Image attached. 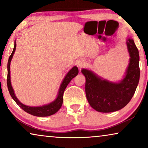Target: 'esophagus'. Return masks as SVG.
Returning <instances> with one entry per match:
<instances>
[{
    "label": "esophagus",
    "instance_id": "1",
    "mask_svg": "<svg viewBox=\"0 0 148 148\" xmlns=\"http://www.w3.org/2000/svg\"><path fill=\"white\" fill-rule=\"evenodd\" d=\"M83 65H84V62L81 61V60L80 61H78L77 63V66L79 68H81Z\"/></svg>",
    "mask_w": 148,
    "mask_h": 148
}]
</instances>
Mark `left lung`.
I'll list each match as a JSON object with an SVG mask.
<instances>
[{
	"label": "left lung",
	"instance_id": "obj_1",
	"mask_svg": "<svg viewBox=\"0 0 148 148\" xmlns=\"http://www.w3.org/2000/svg\"><path fill=\"white\" fill-rule=\"evenodd\" d=\"M127 46L130 56L125 77L119 83L103 79L92 71L83 69L86 77V98L90 106L100 112H112L124 108L132 98L139 84V55L133 39L128 38Z\"/></svg>",
	"mask_w": 148,
	"mask_h": 148
}]
</instances>
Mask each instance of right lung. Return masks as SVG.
I'll return each instance as SVG.
<instances>
[{"label": "right lung", "mask_w": 148, "mask_h": 148, "mask_svg": "<svg viewBox=\"0 0 148 148\" xmlns=\"http://www.w3.org/2000/svg\"><path fill=\"white\" fill-rule=\"evenodd\" d=\"M16 49V42L15 41V45H14L13 50L12 52V53L9 56V60H8V64H7V87L8 90H9V94L12 97V98L15 100V102L23 109L24 111H25L26 112L29 113V114L34 115V116H50L55 114L56 112H58V110H59L62 104V102H63V94L64 91L65 90V88L67 86V85L69 84V82L71 81L73 78H74L78 74L79 70L77 66H73L69 71L68 72V73L66 75L65 77L64 78L63 81H62L61 85H60L59 91H58V96L55 99V100L52 102L51 103L48 104L43 105V106H26L25 104H23L21 102H19V100L17 98V97L15 96V93H14V90L13 88L11 86V75H10V64H11V61L13 58V56L14 54V52L15 51Z\"/></svg>", "instance_id": "add662e5"}]
</instances>
